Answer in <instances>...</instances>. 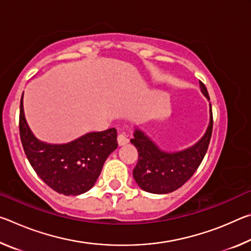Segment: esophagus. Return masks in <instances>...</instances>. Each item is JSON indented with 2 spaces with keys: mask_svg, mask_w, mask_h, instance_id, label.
I'll use <instances>...</instances> for the list:
<instances>
[{
  "mask_svg": "<svg viewBox=\"0 0 251 251\" xmlns=\"http://www.w3.org/2000/svg\"><path fill=\"white\" fill-rule=\"evenodd\" d=\"M117 143L120 146H124L126 145L127 143H128V138H127V136L124 134H120L117 136Z\"/></svg>",
  "mask_w": 251,
  "mask_h": 251,
  "instance_id": "esophagus-1",
  "label": "esophagus"
}]
</instances>
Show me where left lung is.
Masks as SVG:
<instances>
[{"label":"left lung","mask_w":251,"mask_h":251,"mask_svg":"<svg viewBox=\"0 0 251 251\" xmlns=\"http://www.w3.org/2000/svg\"><path fill=\"white\" fill-rule=\"evenodd\" d=\"M199 87L209 101L207 88L201 80ZM212 133V112L209 103V124L205 134L194 145L181 151H167L139 127H134L130 143L137 148L138 161L133 171L137 185L151 194H169L181 187L194 175L206 155Z\"/></svg>","instance_id":"obj_1"}]
</instances>
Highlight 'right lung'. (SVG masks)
<instances>
[{
	"instance_id": "1",
	"label": "right lung",
	"mask_w": 251,
	"mask_h": 251,
	"mask_svg": "<svg viewBox=\"0 0 251 251\" xmlns=\"http://www.w3.org/2000/svg\"><path fill=\"white\" fill-rule=\"evenodd\" d=\"M20 136L25 155L35 173L58 194L77 196L90 190L107 157L117 148L115 128L91 131L65 144L41 141L29 128L20 104Z\"/></svg>"
}]
</instances>
